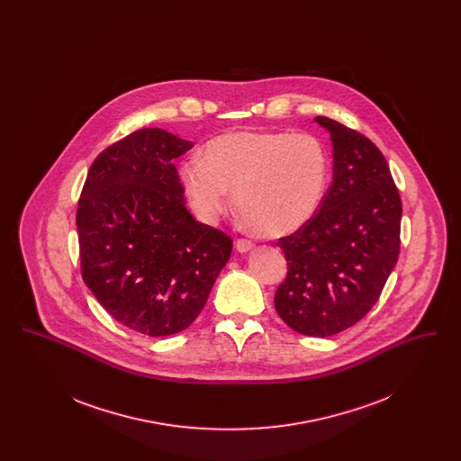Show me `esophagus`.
I'll return each mask as SVG.
<instances>
[{
  "label": "esophagus",
  "mask_w": 461,
  "mask_h": 461,
  "mask_svg": "<svg viewBox=\"0 0 461 461\" xmlns=\"http://www.w3.org/2000/svg\"><path fill=\"white\" fill-rule=\"evenodd\" d=\"M254 249V243L250 240H247V239H240V240H237V250L239 252H249V250H252Z\"/></svg>",
  "instance_id": "34e87169"
}]
</instances>
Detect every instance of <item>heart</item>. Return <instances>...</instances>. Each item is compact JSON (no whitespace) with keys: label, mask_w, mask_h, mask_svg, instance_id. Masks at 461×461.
Returning a JSON list of instances; mask_svg holds the SVG:
<instances>
[{"label":"heart","mask_w":461,"mask_h":461,"mask_svg":"<svg viewBox=\"0 0 461 461\" xmlns=\"http://www.w3.org/2000/svg\"><path fill=\"white\" fill-rule=\"evenodd\" d=\"M329 152L311 134L228 132L211 140L202 160L181 166V181L200 220L214 222L235 190L241 218L266 237H285L318 211L329 183Z\"/></svg>","instance_id":"heart-1"}]
</instances>
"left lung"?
<instances>
[{
	"mask_svg": "<svg viewBox=\"0 0 461 461\" xmlns=\"http://www.w3.org/2000/svg\"><path fill=\"white\" fill-rule=\"evenodd\" d=\"M333 145V179L316 214L278 240L288 273L275 294L286 325L330 337L378 301L401 247L402 203L385 157L365 134L318 115Z\"/></svg>",
	"mask_w": 461,
	"mask_h": 461,
	"instance_id": "left-lung-1",
	"label": "left lung"
}]
</instances>
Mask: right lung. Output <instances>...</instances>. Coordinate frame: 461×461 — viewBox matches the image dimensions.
I'll list each match as a JSON object with an SVG mask.
<instances>
[{
  "label": "right lung",
  "mask_w": 461,
  "mask_h": 461,
  "mask_svg": "<svg viewBox=\"0 0 461 461\" xmlns=\"http://www.w3.org/2000/svg\"><path fill=\"white\" fill-rule=\"evenodd\" d=\"M192 141L145 128L89 167L76 214L81 275L121 325L150 337L188 329L233 240L188 212L173 160Z\"/></svg>",
  "instance_id": "add662e5"
}]
</instances>
